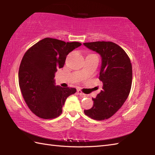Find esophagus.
Wrapping results in <instances>:
<instances>
[{"label": "esophagus", "instance_id": "esophagus-1", "mask_svg": "<svg viewBox=\"0 0 155 155\" xmlns=\"http://www.w3.org/2000/svg\"><path fill=\"white\" fill-rule=\"evenodd\" d=\"M77 93L79 94L80 96H84V95H85L81 90H77Z\"/></svg>", "mask_w": 155, "mask_h": 155}]
</instances>
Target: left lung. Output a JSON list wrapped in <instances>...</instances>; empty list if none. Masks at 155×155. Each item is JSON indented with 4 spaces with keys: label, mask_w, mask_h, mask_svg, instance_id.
<instances>
[{
    "label": "left lung",
    "mask_w": 155,
    "mask_h": 155,
    "mask_svg": "<svg viewBox=\"0 0 155 155\" xmlns=\"http://www.w3.org/2000/svg\"><path fill=\"white\" fill-rule=\"evenodd\" d=\"M83 45L101 55L99 80L103 84V91L93 98V107L84 113L94 120L108 119L123 106L130 93L132 64L126 52L113 42L97 41Z\"/></svg>",
    "instance_id": "8db88e82"
}]
</instances>
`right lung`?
Returning <instances> with one entry per match:
<instances>
[{
	"label": "right lung",
	"instance_id": "1",
	"mask_svg": "<svg viewBox=\"0 0 155 155\" xmlns=\"http://www.w3.org/2000/svg\"><path fill=\"white\" fill-rule=\"evenodd\" d=\"M81 43L45 38L27 50L18 71V83L29 109L37 117L52 119L60 116L67 97L74 88L56 86L54 74L63 67L66 58Z\"/></svg>",
	"mask_w": 155,
	"mask_h": 155
}]
</instances>
